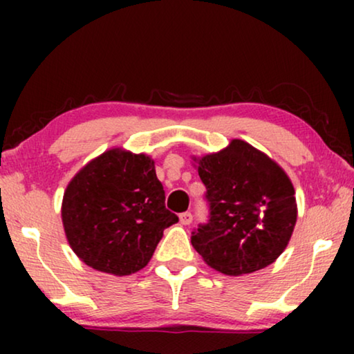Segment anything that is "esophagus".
<instances>
[{
	"label": "esophagus",
	"instance_id": "obj_1",
	"mask_svg": "<svg viewBox=\"0 0 354 354\" xmlns=\"http://www.w3.org/2000/svg\"><path fill=\"white\" fill-rule=\"evenodd\" d=\"M178 219H180L182 225H190L192 221H193V216H192V212H182Z\"/></svg>",
	"mask_w": 354,
	"mask_h": 354
}]
</instances>
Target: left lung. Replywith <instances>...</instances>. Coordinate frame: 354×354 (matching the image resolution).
Listing matches in <instances>:
<instances>
[{
	"label": "left lung",
	"instance_id": "obj_1",
	"mask_svg": "<svg viewBox=\"0 0 354 354\" xmlns=\"http://www.w3.org/2000/svg\"><path fill=\"white\" fill-rule=\"evenodd\" d=\"M192 159L211 209L207 224L193 232V248L225 275L250 274L272 264L287 248L298 216L287 172L236 138L221 151Z\"/></svg>",
	"mask_w": 354,
	"mask_h": 354
}]
</instances>
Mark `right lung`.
I'll use <instances>...</instances> for the list:
<instances>
[{"label":"right lung","instance_id":"add662e5","mask_svg":"<svg viewBox=\"0 0 354 354\" xmlns=\"http://www.w3.org/2000/svg\"><path fill=\"white\" fill-rule=\"evenodd\" d=\"M164 201L153 159L111 148L86 162L66 188L61 206L66 239L90 268L113 275L138 272L164 229L178 222Z\"/></svg>","mask_w":354,"mask_h":354}]
</instances>
